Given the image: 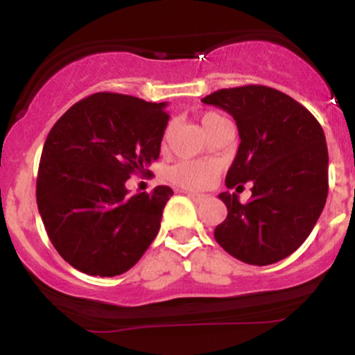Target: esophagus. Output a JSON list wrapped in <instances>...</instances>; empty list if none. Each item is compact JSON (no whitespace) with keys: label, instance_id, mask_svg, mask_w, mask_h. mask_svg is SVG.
Listing matches in <instances>:
<instances>
[{"label":"esophagus","instance_id":"esophagus-1","mask_svg":"<svg viewBox=\"0 0 355 355\" xmlns=\"http://www.w3.org/2000/svg\"><path fill=\"white\" fill-rule=\"evenodd\" d=\"M187 195H189L191 200L197 202V203H200V202H203V200H205V198H207L205 195H202V193H193V191H187Z\"/></svg>","mask_w":355,"mask_h":355}]
</instances>
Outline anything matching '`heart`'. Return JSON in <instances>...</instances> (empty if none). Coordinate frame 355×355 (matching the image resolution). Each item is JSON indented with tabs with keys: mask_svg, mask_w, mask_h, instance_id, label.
Wrapping results in <instances>:
<instances>
[{
	"mask_svg": "<svg viewBox=\"0 0 355 355\" xmlns=\"http://www.w3.org/2000/svg\"><path fill=\"white\" fill-rule=\"evenodd\" d=\"M225 118L220 116L218 113H207L202 116V126L207 132V135L217 126L220 121ZM218 173V166L214 162H180L170 170V180L183 189L200 190L209 187L215 180Z\"/></svg>",
	"mask_w": 355,
	"mask_h": 355,
	"instance_id": "1",
	"label": "heart"
}]
</instances>
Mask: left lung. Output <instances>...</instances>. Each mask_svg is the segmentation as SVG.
<instances>
[{"label":"left lung","mask_w":355,"mask_h":355,"mask_svg":"<svg viewBox=\"0 0 355 355\" xmlns=\"http://www.w3.org/2000/svg\"><path fill=\"white\" fill-rule=\"evenodd\" d=\"M225 110L240 145L225 185L240 193L252 183L248 203L223 191L227 218L214 232L220 247L250 266H270L311 235L327 200L329 153L324 130L299 101L263 85L223 88L202 98Z\"/></svg>","instance_id":"1"}]
</instances>
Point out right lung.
<instances>
[{"instance_id": "1", "label": "right lung", "mask_w": 355, "mask_h": 355, "mask_svg": "<svg viewBox=\"0 0 355 355\" xmlns=\"http://www.w3.org/2000/svg\"><path fill=\"white\" fill-rule=\"evenodd\" d=\"M166 103L118 93L80 100L44 141L36 203L58 254L80 272L113 277L130 270L160 230L170 187L130 197L132 173H150L160 155Z\"/></svg>"}]
</instances>
